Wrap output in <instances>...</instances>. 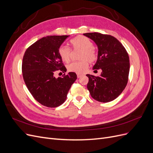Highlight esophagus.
<instances>
[{"label": "esophagus", "instance_id": "1", "mask_svg": "<svg viewBox=\"0 0 153 153\" xmlns=\"http://www.w3.org/2000/svg\"><path fill=\"white\" fill-rule=\"evenodd\" d=\"M83 75L82 74H77V78H80Z\"/></svg>", "mask_w": 153, "mask_h": 153}]
</instances>
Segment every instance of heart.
<instances>
[{
	"label": "heart",
	"mask_w": 153,
	"mask_h": 153,
	"mask_svg": "<svg viewBox=\"0 0 153 153\" xmlns=\"http://www.w3.org/2000/svg\"><path fill=\"white\" fill-rule=\"evenodd\" d=\"M70 44L73 49L81 50L79 59L82 61L69 64L68 67V71L77 74L84 73L89 66V62H94L97 58L96 51L92 48V41L84 36H78L70 41ZM58 52L63 62L70 61L71 52L68 47L61 46L59 48Z\"/></svg>",
	"instance_id": "obj_1"
}]
</instances>
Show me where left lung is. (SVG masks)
Returning <instances> with one entry per match:
<instances>
[{"label": "left lung", "instance_id": "8db88e82", "mask_svg": "<svg viewBox=\"0 0 153 153\" xmlns=\"http://www.w3.org/2000/svg\"><path fill=\"white\" fill-rule=\"evenodd\" d=\"M98 47V59L92 69H101V75L87 74V87L94 100L107 103L116 99L126 87L129 71L128 54L114 37L98 32L84 34Z\"/></svg>", "mask_w": 153, "mask_h": 153}]
</instances>
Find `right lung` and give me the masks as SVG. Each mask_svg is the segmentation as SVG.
I'll list each match as a JSON object with an SVG mask.
<instances>
[{
    "instance_id": "right-lung-1",
    "label": "right lung",
    "mask_w": 153,
    "mask_h": 153,
    "mask_svg": "<svg viewBox=\"0 0 153 153\" xmlns=\"http://www.w3.org/2000/svg\"><path fill=\"white\" fill-rule=\"evenodd\" d=\"M69 36H49L41 38L26 50L23 57V78L27 89L37 101L47 107L62 105L77 78L73 72L62 77L54 76L58 70L67 71L58 50Z\"/></svg>"
}]
</instances>
